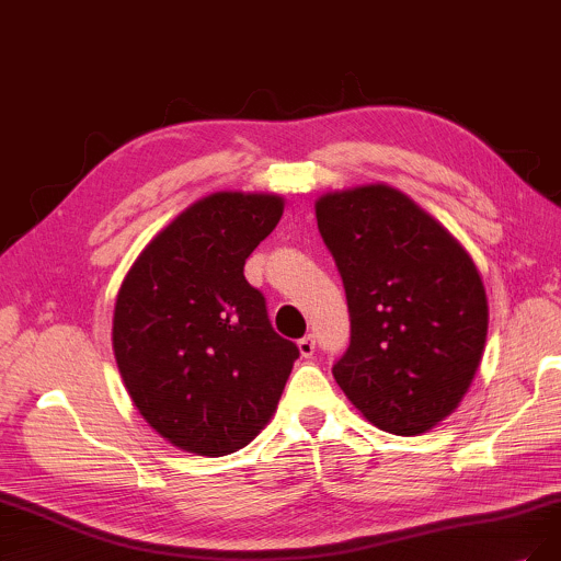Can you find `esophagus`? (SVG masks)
I'll return each instance as SVG.
<instances>
[{
    "mask_svg": "<svg viewBox=\"0 0 561 561\" xmlns=\"http://www.w3.org/2000/svg\"><path fill=\"white\" fill-rule=\"evenodd\" d=\"M314 346H317V340H314V335H305L302 340H298V348H300V354H302L305 358L314 356Z\"/></svg>",
    "mask_w": 561,
    "mask_h": 561,
    "instance_id": "34e87169",
    "label": "esophagus"
}]
</instances>
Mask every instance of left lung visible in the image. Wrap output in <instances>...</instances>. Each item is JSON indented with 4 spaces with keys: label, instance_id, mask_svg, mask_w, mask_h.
Segmentation results:
<instances>
[{
    "label": "left lung",
    "instance_id": "left-lung-1",
    "mask_svg": "<svg viewBox=\"0 0 561 561\" xmlns=\"http://www.w3.org/2000/svg\"><path fill=\"white\" fill-rule=\"evenodd\" d=\"M317 221L351 319L335 381L379 430L411 437L434 427L460 404L483 356L479 270L439 221L386 184L319 198Z\"/></svg>",
    "mask_w": 561,
    "mask_h": 561
}]
</instances>
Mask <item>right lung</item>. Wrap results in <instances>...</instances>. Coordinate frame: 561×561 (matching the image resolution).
Returning <instances> with one entry per match:
<instances>
[{
    "instance_id": "obj_1",
    "label": "right lung",
    "mask_w": 561,
    "mask_h": 561,
    "mask_svg": "<svg viewBox=\"0 0 561 561\" xmlns=\"http://www.w3.org/2000/svg\"><path fill=\"white\" fill-rule=\"evenodd\" d=\"M282 213L279 196H207L145 247L119 288V375L140 416L178 448L236 453L277 409L300 351L275 333L242 270Z\"/></svg>"
}]
</instances>
